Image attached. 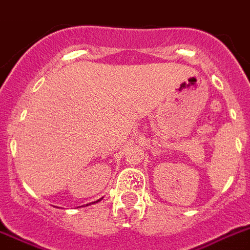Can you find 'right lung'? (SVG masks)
Wrapping results in <instances>:
<instances>
[{"label":"right lung","instance_id":"add662e5","mask_svg":"<svg viewBox=\"0 0 250 250\" xmlns=\"http://www.w3.org/2000/svg\"><path fill=\"white\" fill-rule=\"evenodd\" d=\"M101 200H102V199H100V200H97V201H95V202H99V201H101Z\"/></svg>","mask_w":250,"mask_h":250}]
</instances>
